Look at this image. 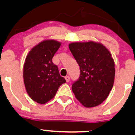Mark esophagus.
<instances>
[{"label":"esophagus","instance_id":"esophagus-1","mask_svg":"<svg viewBox=\"0 0 135 135\" xmlns=\"http://www.w3.org/2000/svg\"><path fill=\"white\" fill-rule=\"evenodd\" d=\"M65 79H66V82H69V80H70V77H69V76H66V77H65Z\"/></svg>","mask_w":135,"mask_h":135}]
</instances>
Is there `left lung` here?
<instances>
[{
  "instance_id": "obj_1",
  "label": "left lung",
  "mask_w": 135,
  "mask_h": 135,
  "mask_svg": "<svg viewBox=\"0 0 135 135\" xmlns=\"http://www.w3.org/2000/svg\"><path fill=\"white\" fill-rule=\"evenodd\" d=\"M69 48L80 68V76L72 84L75 98L86 107L98 106L113 86L115 65L112 55L103 45L94 41L72 43Z\"/></svg>"
}]
</instances>
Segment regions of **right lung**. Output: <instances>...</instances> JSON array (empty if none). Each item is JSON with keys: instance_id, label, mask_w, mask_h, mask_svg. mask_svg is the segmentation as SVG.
Segmentation results:
<instances>
[{"instance_id": "obj_1", "label": "right lung", "mask_w": 135, "mask_h": 135, "mask_svg": "<svg viewBox=\"0 0 135 135\" xmlns=\"http://www.w3.org/2000/svg\"><path fill=\"white\" fill-rule=\"evenodd\" d=\"M61 44L45 40L28 52L23 67V79L27 94L40 104H45L56 95L66 79L60 75L58 66L52 59Z\"/></svg>"}]
</instances>
